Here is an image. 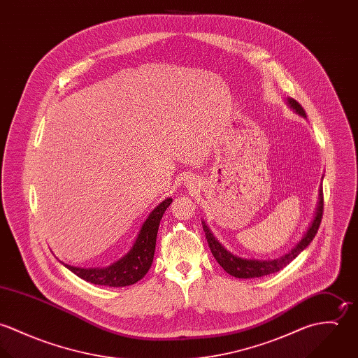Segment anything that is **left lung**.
Instances as JSON below:
<instances>
[{"label":"left lung","instance_id":"8db88e82","mask_svg":"<svg viewBox=\"0 0 358 358\" xmlns=\"http://www.w3.org/2000/svg\"><path fill=\"white\" fill-rule=\"evenodd\" d=\"M287 104L296 114L306 118V113H305L303 107L295 99L287 98ZM322 179H324V176H322ZM322 206H324L322 186L320 185L318 201H317L315 209H314L313 219L308 223L305 234L287 254H282V255L274 257V259H247V257L234 255L230 251H227L217 241V238L212 234V231L209 230V227L206 226L204 220H203V229H204L205 237H206V241H208V245L210 248L212 255L216 259V262L223 267V270L226 273H229L230 275L237 277V278H256V277H263V275H268L271 273L280 271L287 264H289L301 252H303L306 250L307 247L310 245V243L313 241V238L315 237L317 230L320 227L321 217H322Z\"/></svg>","mask_w":358,"mask_h":358}]
</instances>
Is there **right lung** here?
<instances>
[{
  "mask_svg": "<svg viewBox=\"0 0 358 358\" xmlns=\"http://www.w3.org/2000/svg\"><path fill=\"white\" fill-rule=\"evenodd\" d=\"M171 203L172 199L166 197L164 201H161L154 208L143 222L131 250L110 266L85 268L70 266L63 262L62 264L80 278L95 285L127 287L138 282L146 275V273L152 267L158 226L164 212Z\"/></svg>",
  "mask_w": 358,
  "mask_h": 358,
  "instance_id": "right-lung-1",
  "label": "right lung"
}]
</instances>
